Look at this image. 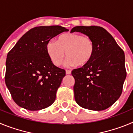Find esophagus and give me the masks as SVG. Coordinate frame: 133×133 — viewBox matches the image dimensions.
Returning <instances> with one entry per match:
<instances>
[{
  "mask_svg": "<svg viewBox=\"0 0 133 133\" xmlns=\"http://www.w3.org/2000/svg\"><path fill=\"white\" fill-rule=\"evenodd\" d=\"M66 75H70V74H71V71L69 70H66Z\"/></svg>",
  "mask_w": 133,
  "mask_h": 133,
  "instance_id": "esophagus-1",
  "label": "esophagus"
}]
</instances>
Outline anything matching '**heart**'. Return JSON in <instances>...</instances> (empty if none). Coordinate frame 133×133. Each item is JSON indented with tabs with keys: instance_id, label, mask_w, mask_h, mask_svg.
Listing matches in <instances>:
<instances>
[{
	"instance_id": "heart-1",
	"label": "heart",
	"mask_w": 133,
	"mask_h": 133,
	"mask_svg": "<svg viewBox=\"0 0 133 133\" xmlns=\"http://www.w3.org/2000/svg\"><path fill=\"white\" fill-rule=\"evenodd\" d=\"M46 52L54 64L59 66L63 64L64 52L68 64L83 66L91 61L95 52L92 38L76 33L63 34L58 36L56 43L49 41Z\"/></svg>"
}]
</instances>
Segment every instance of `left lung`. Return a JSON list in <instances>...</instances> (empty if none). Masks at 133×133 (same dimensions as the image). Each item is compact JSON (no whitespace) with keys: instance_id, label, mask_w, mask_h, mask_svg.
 I'll use <instances>...</instances> for the list:
<instances>
[{"instance_id":"1","label":"left lung","mask_w":133,"mask_h":133,"mask_svg":"<svg viewBox=\"0 0 133 133\" xmlns=\"http://www.w3.org/2000/svg\"><path fill=\"white\" fill-rule=\"evenodd\" d=\"M79 32L92 38L95 52L87 65L74 69L75 98L81 107L100 111L112 106L120 97L127 77L125 56L112 35L97 26H78Z\"/></svg>"}]
</instances>
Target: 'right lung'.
<instances>
[{
  "label": "right lung",
  "mask_w": 133,
  "mask_h": 133,
  "mask_svg": "<svg viewBox=\"0 0 133 133\" xmlns=\"http://www.w3.org/2000/svg\"><path fill=\"white\" fill-rule=\"evenodd\" d=\"M61 26L35 27L23 35L7 55L5 83L14 101L29 110L55 102L65 70L52 63L46 52L50 40L63 32Z\"/></svg>",
  "instance_id": "add662e5"
}]
</instances>
